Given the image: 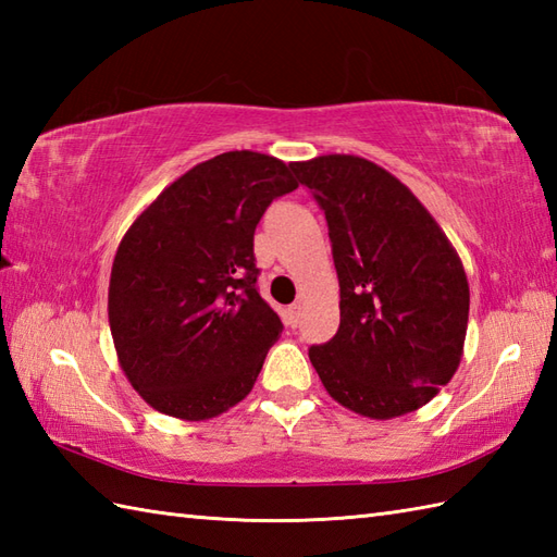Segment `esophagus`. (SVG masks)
<instances>
[{
  "label": "esophagus",
  "instance_id": "obj_1",
  "mask_svg": "<svg viewBox=\"0 0 557 557\" xmlns=\"http://www.w3.org/2000/svg\"><path fill=\"white\" fill-rule=\"evenodd\" d=\"M285 313H287V325H292V327H294V325L299 323V318H301V304H299V301H294Z\"/></svg>",
  "mask_w": 557,
  "mask_h": 557
}]
</instances>
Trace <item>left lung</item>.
I'll return each mask as SVG.
<instances>
[{"label":"left lung","instance_id":"1","mask_svg":"<svg viewBox=\"0 0 557 557\" xmlns=\"http://www.w3.org/2000/svg\"><path fill=\"white\" fill-rule=\"evenodd\" d=\"M325 210L339 280L337 335L309 349L327 395L369 419L417 411L465 354L469 282L441 224L359 156L289 162Z\"/></svg>","mask_w":557,"mask_h":557}]
</instances>
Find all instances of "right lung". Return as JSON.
I'll return each mask as SVG.
<instances>
[{
  "instance_id": "1",
  "label": "right lung",
  "mask_w": 557,
  "mask_h": 557,
  "mask_svg": "<svg viewBox=\"0 0 557 557\" xmlns=\"http://www.w3.org/2000/svg\"><path fill=\"white\" fill-rule=\"evenodd\" d=\"M297 186L277 158L222 152L172 182L126 230L108 315L122 371L152 409L206 421L251 393L282 333L256 289L253 232Z\"/></svg>"
}]
</instances>
